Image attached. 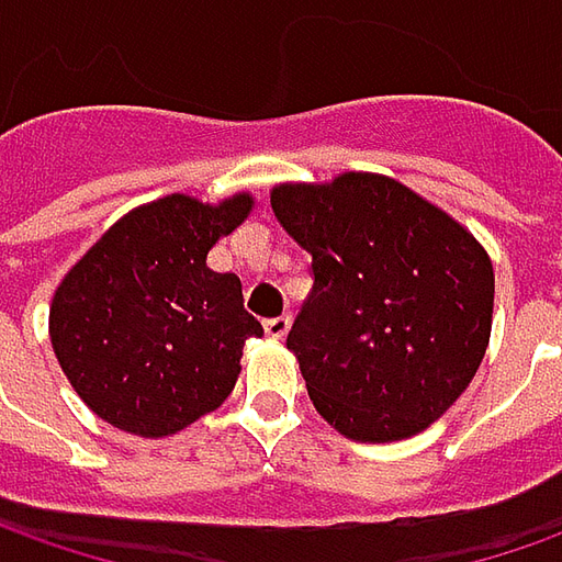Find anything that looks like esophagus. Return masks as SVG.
<instances>
[{
  "instance_id": "esophagus-1",
  "label": "esophagus",
  "mask_w": 562,
  "mask_h": 562,
  "mask_svg": "<svg viewBox=\"0 0 562 562\" xmlns=\"http://www.w3.org/2000/svg\"><path fill=\"white\" fill-rule=\"evenodd\" d=\"M289 326H292V316L289 313H282V316H273V319H267L265 323V331L267 338H285V331H289Z\"/></svg>"
}]
</instances>
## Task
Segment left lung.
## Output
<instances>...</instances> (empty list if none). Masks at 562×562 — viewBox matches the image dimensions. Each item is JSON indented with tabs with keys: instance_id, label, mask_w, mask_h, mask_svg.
Segmentation results:
<instances>
[{
	"instance_id": "left-lung-1",
	"label": "left lung",
	"mask_w": 562,
	"mask_h": 562,
	"mask_svg": "<svg viewBox=\"0 0 562 562\" xmlns=\"http://www.w3.org/2000/svg\"><path fill=\"white\" fill-rule=\"evenodd\" d=\"M270 205L311 251L313 289L285 347L316 412L360 442L422 434L490 345L486 249L415 190L369 171L273 187Z\"/></svg>"
}]
</instances>
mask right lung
I'll list each match as a JSON object with an SVG mask.
<instances>
[{
    "mask_svg": "<svg viewBox=\"0 0 562 562\" xmlns=\"http://www.w3.org/2000/svg\"><path fill=\"white\" fill-rule=\"evenodd\" d=\"M249 193L205 202L171 193L120 217L57 285L48 313L55 357L106 425L169 437L231 396L239 357L261 323L236 273L209 249L251 212Z\"/></svg>",
    "mask_w": 562,
    "mask_h": 562,
    "instance_id": "1",
    "label": "right lung"
}]
</instances>
